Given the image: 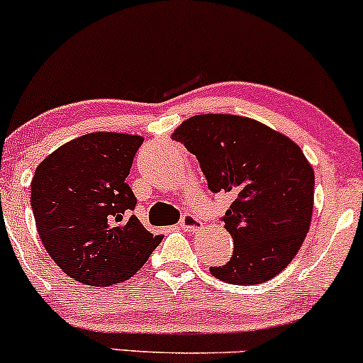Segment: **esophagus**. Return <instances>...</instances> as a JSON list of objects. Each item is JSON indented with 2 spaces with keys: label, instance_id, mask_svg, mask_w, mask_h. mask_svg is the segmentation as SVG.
<instances>
[{
  "label": "esophagus",
  "instance_id": "34e87169",
  "mask_svg": "<svg viewBox=\"0 0 363 363\" xmlns=\"http://www.w3.org/2000/svg\"><path fill=\"white\" fill-rule=\"evenodd\" d=\"M181 228H184L186 232H199L201 230V220L198 218V216H194V215H191V213H186V215H182V218H181Z\"/></svg>",
  "mask_w": 363,
  "mask_h": 363
}]
</instances>
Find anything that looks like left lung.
<instances>
[{
    "label": "left lung",
    "mask_w": 363,
    "mask_h": 363,
    "mask_svg": "<svg viewBox=\"0 0 363 363\" xmlns=\"http://www.w3.org/2000/svg\"><path fill=\"white\" fill-rule=\"evenodd\" d=\"M196 155L208 187L232 205L222 222L234 239L215 278L259 285L283 272L311 227L314 169L298 145L259 121L232 114L193 116L172 133Z\"/></svg>",
    "instance_id": "left-lung-1"
}]
</instances>
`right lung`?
<instances>
[{
    "mask_svg": "<svg viewBox=\"0 0 363 363\" xmlns=\"http://www.w3.org/2000/svg\"><path fill=\"white\" fill-rule=\"evenodd\" d=\"M143 138L90 133L45 157L30 182V206L45 251L68 277L91 286L131 278L162 235L131 211L126 177Z\"/></svg>",
    "mask_w": 363,
    "mask_h": 363,
    "instance_id": "add662e5",
    "label": "right lung"
}]
</instances>
